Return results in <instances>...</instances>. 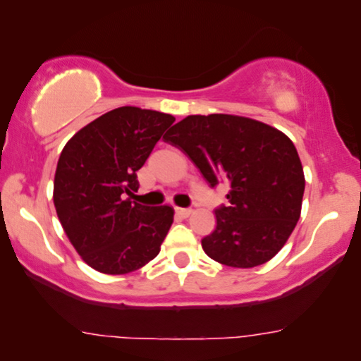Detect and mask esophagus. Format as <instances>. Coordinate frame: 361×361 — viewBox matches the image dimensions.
I'll list each match as a JSON object with an SVG mask.
<instances>
[{"mask_svg": "<svg viewBox=\"0 0 361 361\" xmlns=\"http://www.w3.org/2000/svg\"><path fill=\"white\" fill-rule=\"evenodd\" d=\"M176 214L180 216H183V219H186V216L192 215V208H176Z\"/></svg>", "mask_w": 361, "mask_h": 361, "instance_id": "34e87169", "label": "esophagus"}]
</instances>
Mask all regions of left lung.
Segmentation results:
<instances>
[{
    "label": "left lung",
    "mask_w": 361,
    "mask_h": 361,
    "mask_svg": "<svg viewBox=\"0 0 361 361\" xmlns=\"http://www.w3.org/2000/svg\"><path fill=\"white\" fill-rule=\"evenodd\" d=\"M197 164L210 186L228 188L205 254L228 267L262 266L301 216L305 171L293 141L266 123L233 114L188 116L163 137Z\"/></svg>",
    "instance_id": "obj_1"
}]
</instances>
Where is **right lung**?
<instances>
[{
  "mask_svg": "<svg viewBox=\"0 0 361 361\" xmlns=\"http://www.w3.org/2000/svg\"><path fill=\"white\" fill-rule=\"evenodd\" d=\"M173 123L164 112L117 107L73 134L60 153L56 216L82 260L102 274H129L161 250L175 210L139 205L126 195L137 192V169Z\"/></svg>",
  "mask_w": 361,
  "mask_h": 361,
  "instance_id": "add662e5",
  "label": "right lung"
}]
</instances>
